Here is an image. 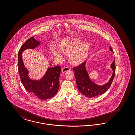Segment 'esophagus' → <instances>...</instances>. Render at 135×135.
<instances>
[{
    "label": "esophagus",
    "instance_id": "obj_1",
    "mask_svg": "<svg viewBox=\"0 0 135 135\" xmlns=\"http://www.w3.org/2000/svg\"><path fill=\"white\" fill-rule=\"evenodd\" d=\"M71 68L70 67H64V68H63L62 69V72H63V73H64L65 72H66V71H70V70Z\"/></svg>",
    "mask_w": 135,
    "mask_h": 135
}]
</instances>
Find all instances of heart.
<instances>
[{"label": "heart", "instance_id": "b5f03b06", "mask_svg": "<svg viewBox=\"0 0 135 135\" xmlns=\"http://www.w3.org/2000/svg\"><path fill=\"white\" fill-rule=\"evenodd\" d=\"M81 43L80 39H74L70 42L60 44L59 49L63 52L69 54L68 59L72 64H79L81 63L86 58L90 47V44L88 43L80 45ZM51 51L57 58H62V54L57 49L52 47Z\"/></svg>", "mask_w": 135, "mask_h": 135}]
</instances>
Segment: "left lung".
Wrapping results in <instances>:
<instances>
[{
  "label": "left lung",
  "mask_w": 135,
  "mask_h": 135,
  "mask_svg": "<svg viewBox=\"0 0 135 135\" xmlns=\"http://www.w3.org/2000/svg\"><path fill=\"white\" fill-rule=\"evenodd\" d=\"M109 50L113 52L111 46ZM85 61L76 67L73 68V70L75 72L74 75L76 80L77 88L79 91L85 96L88 98H92L102 95L108 90L110 87L113 79L115 75V60L111 65V67L113 70V74L109 82L107 84L99 86L93 83L89 77L87 71L85 68Z\"/></svg>",
  "instance_id": "1"
}]
</instances>
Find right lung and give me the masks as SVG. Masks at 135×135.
Wrapping results in <instances>:
<instances>
[{
	"label": "right lung",
	"instance_id": "1",
	"mask_svg": "<svg viewBox=\"0 0 135 135\" xmlns=\"http://www.w3.org/2000/svg\"><path fill=\"white\" fill-rule=\"evenodd\" d=\"M39 44V41L32 37L22 45L18 52V68L22 84L25 89L39 99L46 100L55 96L58 92L61 67L57 66L49 68L41 79L39 81L33 80L28 76V71L25 67L22 58V53L24 50L34 49Z\"/></svg>",
	"mask_w": 135,
	"mask_h": 135
}]
</instances>
